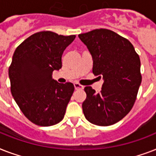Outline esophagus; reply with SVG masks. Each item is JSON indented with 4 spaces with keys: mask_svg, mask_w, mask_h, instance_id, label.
Masks as SVG:
<instances>
[{
    "mask_svg": "<svg viewBox=\"0 0 156 156\" xmlns=\"http://www.w3.org/2000/svg\"><path fill=\"white\" fill-rule=\"evenodd\" d=\"M73 85H74L75 90H82V89H83V86H82L81 84H79V83H75Z\"/></svg>",
    "mask_w": 156,
    "mask_h": 156,
    "instance_id": "obj_1",
    "label": "esophagus"
}]
</instances>
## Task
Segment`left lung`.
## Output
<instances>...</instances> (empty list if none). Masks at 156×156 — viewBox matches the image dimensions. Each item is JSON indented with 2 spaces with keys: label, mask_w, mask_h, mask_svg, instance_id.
<instances>
[{
  "label": "left lung",
  "mask_w": 156,
  "mask_h": 156,
  "mask_svg": "<svg viewBox=\"0 0 156 156\" xmlns=\"http://www.w3.org/2000/svg\"><path fill=\"white\" fill-rule=\"evenodd\" d=\"M78 37L92 56L93 73L104 79L100 93L91 87L84 88V116L96 126H112L124 118L135 102L142 82L139 56L127 39L108 29Z\"/></svg>",
  "instance_id": "left-lung-1"
}]
</instances>
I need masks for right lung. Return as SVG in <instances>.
Returning <instances> with one entry per match:
<instances>
[{"label": "right lung", "mask_w": 156, "mask_h": 156, "mask_svg": "<svg viewBox=\"0 0 156 156\" xmlns=\"http://www.w3.org/2000/svg\"><path fill=\"white\" fill-rule=\"evenodd\" d=\"M75 37L40 31L13 53L9 68L11 93L26 117L37 126H53L64 118L74 86L57 83L52 75L61 68L63 52Z\"/></svg>", "instance_id": "right-lung-1"}]
</instances>
